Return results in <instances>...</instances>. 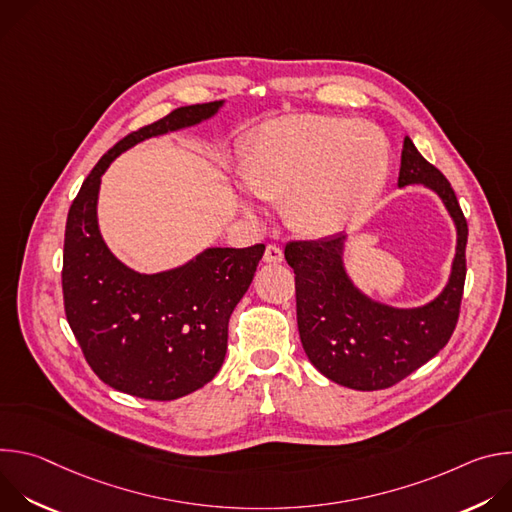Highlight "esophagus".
Listing matches in <instances>:
<instances>
[{
	"label": "esophagus",
	"instance_id": "obj_1",
	"mask_svg": "<svg viewBox=\"0 0 512 512\" xmlns=\"http://www.w3.org/2000/svg\"><path fill=\"white\" fill-rule=\"evenodd\" d=\"M283 259V251L279 245H267L265 247V255H263V261L265 263H281Z\"/></svg>",
	"mask_w": 512,
	"mask_h": 512
}]
</instances>
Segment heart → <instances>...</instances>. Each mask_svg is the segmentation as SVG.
<instances>
[{
    "mask_svg": "<svg viewBox=\"0 0 512 512\" xmlns=\"http://www.w3.org/2000/svg\"><path fill=\"white\" fill-rule=\"evenodd\" d=\"M387 141L369 123L289 115L261 125L241 160L245 186L285 200L287 221L306 235H332L367 210L383 188Z\"/></svg>",
    "mask_w": 512,
    "mask_h": 512,
    "instance_id": "b5f03b06",
    "label": "heart"
}]
</instances>
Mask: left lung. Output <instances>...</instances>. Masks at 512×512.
I'll list each match as a JSON object with an SVG mask.
<instances>
[{"label": "left lung", "mask_w": 512, "mask_h": 512, "mask_svg": "<svg viewBox=\"0 0 512 512\" xmlns=\"http://www.w3.org/2000/svg\"><path fill=\"white\" fill-rule=\"evenodd\" d=\"M425 184L442 196L458 227V251L440 298L415 310L371 302L342 269L344 235L289 241L285 261L296 273L302 346L330 381L356 389H389L431 360L452 338L464 296L468 223L448 178L429 164L409 137L403 141L399 186Z\"/></svg>", "instance_id": "8db88e82"}]
</instances>
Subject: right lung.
Listing matches in <instances>:
<instances>
[{
  "label": "right lung",
  "mask_w": 512,
  "mask_h": 512,
  "mask_svg": "<svg viewBox=\"0 0 512 512\" xmlns=\"http://www.w3.org/2000/svg\"><path fill=\"white\" fill-rule=\"evenodd\" d=\"M221 101L178 107L119 139L72 200L62 255L68 326L93 373L109 387L150 401L184 397L223 367L229 318L249 289L265 245L206 249L174 271L139 275L105 247L97 194L107 166L137 141L194 125Z\"/></svg>",
  "instance_id": "obj_1"
}]
</instances>
